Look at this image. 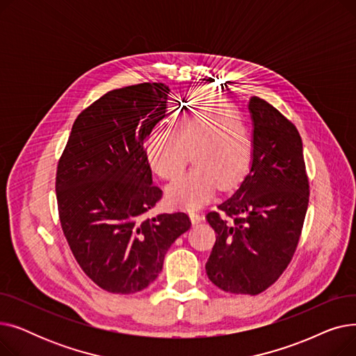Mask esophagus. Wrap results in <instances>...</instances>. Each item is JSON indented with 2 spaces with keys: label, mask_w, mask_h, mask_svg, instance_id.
Instances as JSON below:
<instances>
[{
  "label": "esophagus",
  "mask_w": 356,
  "mask_h": 356,
  "mask_svg": "<svg viewBox=\"0 0 356 356\" xmlns=\"http://www.w3.org/2000/svg\"><path fill=\"white\" fill-rule=\"evenodd\" d=\"M191 219H192L193 225H197V223H200L203 220V215L199 212H191Z\"/></svg>",
  "instance_id": "obj_1"
}]
</instances>
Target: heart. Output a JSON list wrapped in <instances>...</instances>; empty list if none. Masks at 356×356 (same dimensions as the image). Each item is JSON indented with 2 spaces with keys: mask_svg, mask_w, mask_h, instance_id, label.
I'll return each mask as SVG.
<instances>
[{
  "mask_svg": "<svg viewBox=\"0 0 356 356\" xmlns=\"http://www.w3.org/2000/svg\"><path fill=\"white\" fill-rule=\"evenodd\" d=\"M195 167L167 188L175 207L195 209L207 203L220 186L238 183L254 156V136L244 115L225 99L197 93L180 109L170 129L153 131L144 143V156L163 179L176 177L188 161Z\"/></svg>",
  "mask_w": 356,
  "mask_h": 356,
  "instance_id": "b5f03b06",
  "label": "heart"
}]
</instances>
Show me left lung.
Segmentation results:
<instances>
[{"mask_svg": "<svg viewBox=\"0 0 356 356\" xmlns=\"http://www.w3.org/2000/svg\"><path fill=\"white\" fill-rule=\"evenodd\" d=\"M254 156L248 175L207 219L216 242L207 263L223 291L255 296L287 268L309 204L300 134L273 105L252 97Z\"/></svg>", "mask_w": 356, "mask_h": 356, "instance_id": "left-lung-1", "label": "left lung"}]
</instances>
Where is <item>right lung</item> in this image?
Returning <instances> with one entry per match:
<instances>
[{
  "mask_svg": "<svg viewBox=\"0 0 356 356\" xmlns=\"http://www.w3.org/2000/svg\"><path fill=\"white\" fill-rule=\"evenodd\" d=\"M168 86L140 83L105 93L73 122L56 173L59 218L83 273L115 294L144 290L167 250L191 228L183 212L144 218L163 192L144 143L165 117Z\"/></svg>",
  "mask_w": 356,
  "mask_h": 356,
  "instance_id": "1",
  "label": "right lung"
}]
</instances>
